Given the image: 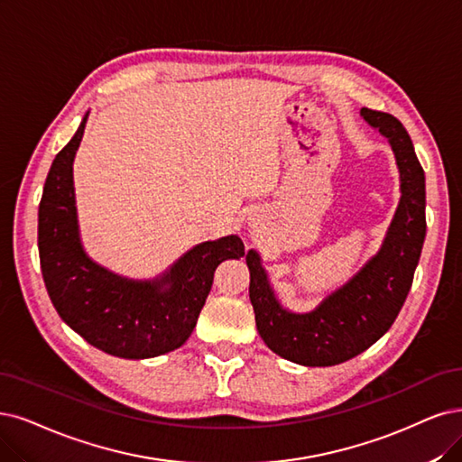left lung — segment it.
I'll return each mask as SVG.
<instances>
[{
  "mask_svg": "<svg viewBox=\"0 0 462 462\" xmlns=\"http://www.w3.org/2000/svg\"><path fill=\"white\" fill-rule=\"evenodd\" d=\"M360 114L386 136L400 169L402 198L379 253L306 314L289 312L280 304L257 251L251 249L245 257L261 338L272 352L309 367L343 364L392 328L411 289L426 236L424 171L405 127L386 112L362 108Z\"/></svg>",
  "mask_w": 462,
  "mask_h": 462,
  "instance_id": "1",
  "label": "left lung"
}]
</instances>
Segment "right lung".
Here are the masks:
<instances>
[{
	"mask_svg": "<svg viewBox=\"0 0 462 462\" xmlns=\"http://www.w3.org/2000/svg\"><path fill=\"white\" fill-rule=\"evenodd\" d=\"M85 114L72 141L53 160L38 213L42 274L59 316L95 348L127 360L156 357L192 335L222 261L242 259L244 242L225 236L203 242L156 280L114 274L85 254L76 215L72 163L85 131Z\"/></svg>",
	"mask_w": 462,
	"mask_h": 462,
	"instance_id": "right-lung-1",
	"label": "right lung"
}]
</instances>
